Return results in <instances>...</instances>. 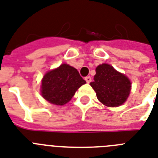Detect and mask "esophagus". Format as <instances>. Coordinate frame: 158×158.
I'll return each instance as SVG.
<instances>
[{
	"instance_id": "obj_1",
	"label": "esophagus",
	"mask_w": 158,
	"mask_h": 158,
	"mask_svg": "<svg viewBox=\"0 0 158 158\" xmlns=\"http://www.w3.org/2000/svg\"><path fill=\"white\" fill-rule=\"evenodd\" d=\"M85 80H86V82L88 84H89V83L92 81V78L90 76H87L85 77Z\"/></svg>"
}]
</instances>
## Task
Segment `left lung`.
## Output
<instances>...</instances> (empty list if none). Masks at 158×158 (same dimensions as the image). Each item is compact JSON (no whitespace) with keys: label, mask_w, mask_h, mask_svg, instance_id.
<instances>
[{"label":"left lung","mask_w":158,"mask_h":158,"mask_svg":"<svg viewBox=\"0 0 158 158\" xmlns=\"http://www.w3.org/2000/svg\"><path fill=\"white\" fill-rule=\"evenodd\" d=\"M94 81L90 83L99 102L110 107L122 105L130 95L131 83L127 76L108 64L96 68Z\"/></svg>","instance_id":"obj_1"}]
</instances>
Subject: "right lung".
Here are the masks:
<instances>
[{
	"label": "right lung",
	"instance_id": "right-lung-1",
	"mask_svg": "<svg viewBox=\"0 0 158 158\" xmlns=\"http://www.w3.org/2000/svg\"><path fill=\"white\" fill-rule=\"evenodd\" d=\"M84 84L86 81L75 68L62 64L43 76L41 94L48 102L62 106L70 101L78 89Z\"/></svg>",
	"mask_w": 158,
	"mask_h": 158
}]
</instances>
